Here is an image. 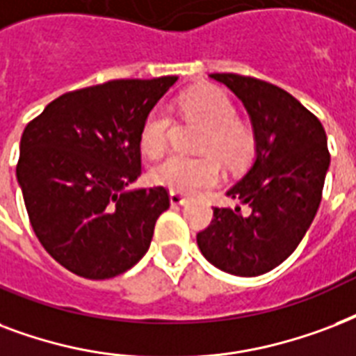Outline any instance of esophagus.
<instances>
[{"label":"esophagus","mask_w":356,"mask_h":356,"mask_svg":"<svg viewBox=\"0 0 356 356\" xmlns=\"http://www.w3.org/2000/svg\"><path fill=\"white\" fill-rule=\"evenodd\" d=\"M169 198H170V204H172V206H184V204L187 202V198L184 197V195H180V193H170L169 195Z\"/></svg>","instance_id":"34e87169"}]
</instances>
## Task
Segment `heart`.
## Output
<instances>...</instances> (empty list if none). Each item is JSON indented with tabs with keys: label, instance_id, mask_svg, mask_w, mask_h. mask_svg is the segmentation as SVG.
<instances>
[{
	"label": "heart",
	"instance_id": "heart-1",
	"mask_svg": "<svg viewBox=\"0 0 356 356\" xmlns=\"http://www.w3.org/2000/svg\"><path fill=\"white\" fill-rule=\"evenodd\" d=\"M180 115L187 124L204 129L198 135V158L170 156L152 170V180L176 193H197L221 180V163L230 169H243L256 154V134L249 122L238 117L232 98L221 89L187 92L180 100ZM175 131V117L163 106L154 107L140 128V148L148 158H161L169 148Z\"/></svg>",
	"mask_w": 356,
	"mask_h": 356
}]
</instances>
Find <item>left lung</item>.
Masks as SVG:
<instances>
[{
	"instance_id": "1",
	"label": "left lung",
	"mask_w": 356,
	"mask_h": 356,
	"mask_svg": "<svg viewBox=\"0 0 356 356\" xmlns=\"http://www.w3.org/2000/svg\"><path fill=\"white\" fill-rule=\"evenodd\" d=\"M227 85L249 113L256 158L227 191L250 208H213L209 227L197 234L204 258L221 271L258 277L280 266L301 243L318 213L330 154L316 115L290 92L238 74H209Z\"/></svg>"
}]
</instances>
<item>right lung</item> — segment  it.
<instances>
[{
	"label": "right lung",
	"mask_w": 356,
	"mask_h": 356,
	"mask_svg": "<svg viewBox=\"0 0 356 356\" xmlns=\"http://www.w3.org/2000/svg\"><path fill=\"white\" fill-rule=\"evenodd\" d=\"M176 79H113L72 90L24 129L16 178L27 216L68 271L104 280L147 254L169 193L126 187L143 170V122Z\"/></svg>",
	"instance_id": "add662e5"
}]
</instances>
